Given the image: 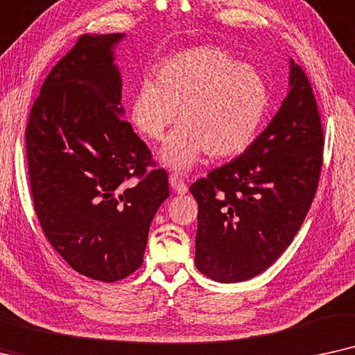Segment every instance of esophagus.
<instances>
[{"mask_svg": "<svg viewBox=\"0 0 355 355\" xmlns=\"http://www.w3.org/2000/svg\"><path fill=\"white\" fill-rule=\"evenodd\" d=\"M170 187L173 188L175 191L178 193V195H185V193L188 191V187H187V183L182 180V177L178 173H172L170 175Z\"/></svg>", "mask_w": 355, "mask_h": 355, "instance_id": "1", "label": "esophagus"}]
</instances>
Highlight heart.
Segmentation results:
<instances>
[{
    "label": "heart",
    "mask_w": 355,
    "mask_h": 355,
    "mask_svg": "<svg viewBox=\"0 0 355 355\" xmlns=\"http://www.w3.org/2000/svg\"><path fill=\"white\" fill-rule=\"evenodd\" d=\"M269 89L252 66L217 46H198L162 61L154 81H143L130 103V118L144 139L157 143L178 126L160 150L172 168H188L207 154L227 159L247 150L261 130Z\"/></svg>",
    "instance_id": "heart-1"
}]
</instances>
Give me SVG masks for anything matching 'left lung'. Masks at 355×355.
I'll return each instance as SVG.
<instances>
[{"instance_id": "obj_1", "label": "left lung", "mask_w": 355, "mask_h": 355, "mask_svg": "<svg viewBox=\"0 0 355 355\" xmlns=\"http://www.w3.org/2000/svg\"><path fill=\"white\" fill-rule=\"evenodd\" d=\"M289 84L279 112L252 146L190 187L198 201L195 263L214 281L242 282L271 266L315 198L323 126L309 78L294 61Z\"/></svg>"}]
</instances>
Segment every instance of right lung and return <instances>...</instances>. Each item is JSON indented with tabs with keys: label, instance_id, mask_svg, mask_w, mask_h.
Returning a JSON list of instances; mask_svg holds the SVG:
<instances>
[{
	"label": "right lung",
	"instance_id": "add662e5",
	"mask_svg": "<svg viewBox=\"0 0 355 355\" xmlns=\"http://www.w3.org/2000/svg\"><path fill=\"white\" fill-rule=\"evenodd\" d=\"M84 34L42 84L26 128L34 209L46 240L76 272L125 279L143 264L168 178L130 121L113 45Z\"/></svg>",
	"mask_w": 355,
	"mask_h": 355
}]
</instances>
